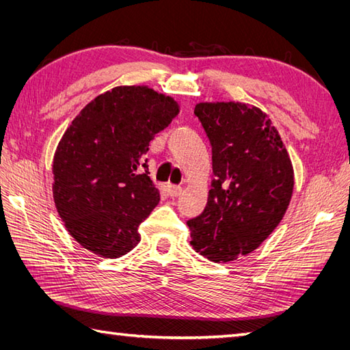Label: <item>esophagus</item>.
Returning a JSON list of instances; mask_svg holds the SVG:
<instances>
[{"label":"esophagus","instance_id":"1","mask_svg":"<svg viewBox=\"0 0 350 350\" xmlns=\"http://www.w3.org/2000/svg\"><path fill=\"white\" fill-rule=\"evenodd\" d=\"M167 191L170 197H177L182 194V188L177 187V185H167Z\"/></svg>","mask_w":350,"mask_h":350}]
</instances>
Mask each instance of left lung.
I'll use <instances>...</instances> for the list:
<instances>
[{
    "mask_svg": "<svg viewBox=\"0 0 350 350\" xmlns=\"http://www.w3.org/2000/svg\"><path fill=\"white\" fill-rule=\"evenodd\" d=\"M194 114L212 146L215 179L202 215L189 219L191 245L211 262L250 254L284 217L293 167L271 118L241 102H202Z\"/></svg>",
    "mask_w": 350,
    "mask_h": 350,
    "instance_id": "left-lung-1",
    "label": "left lung"
}]
</instances>
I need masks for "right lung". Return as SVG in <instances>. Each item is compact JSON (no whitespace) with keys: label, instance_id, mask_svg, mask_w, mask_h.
I'll use <instances>...</instances> for the list:
<instances>
[{"label":"right lung","instance_id":"add662e5","mask_svg":"<svg viewBox=\"0 0 350 350\" xmlns=\"http://www.w3.org/2000/svg\"><path fill=\"white\" fill-rule=\"evenodd\" d=\"M179 114L170 96L122 85L81 109L57 146L52 194L70 236L88 251L117 258L139 242L138 226L159 203L148 177V143Z\"/></svg>","mask_w":350,"mask_h":350}]
</instances>
